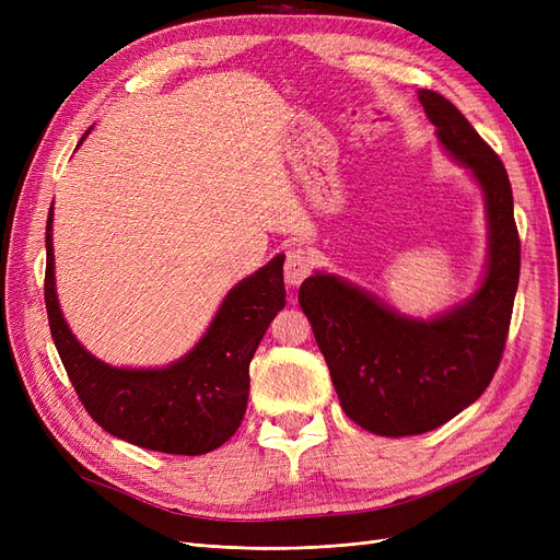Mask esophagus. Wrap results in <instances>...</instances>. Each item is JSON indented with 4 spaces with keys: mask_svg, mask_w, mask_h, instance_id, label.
<instances>
[{
    "mask_svg": "<svg viewBox=\"0 0 560 560\" xmlns=\"http://www.w3.org/2000/svg\"><path fill=\"white\" fill-rule=\"evenodd\" d=\"M313 270V259L308 257L306 249L294 247L287 252V259H284V282L287 284H301L311 276Z\"/></svg>",
    "mask_w": 560,
    "mask_h": 560,
    "instance_id": "34e87169",
    "label": "esophagus"
}]
</instances>
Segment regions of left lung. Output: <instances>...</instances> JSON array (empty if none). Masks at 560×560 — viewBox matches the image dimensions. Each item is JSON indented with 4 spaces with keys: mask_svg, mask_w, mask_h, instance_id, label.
<instances>
[{
    "mask_svg": "<svg viewBox=\"0 0 560 560\" xmlns=\"http://www.w3.org/2000/svg\"><path fill=\"white\" fill-rule=\"evenodd\" d=\"M418 97L439 142L486 194L490 252L477 294L420 322L336 276L315 273L299 290L346 416L381 436L430 432L483 395L502 360L521 273L514 196L500 156L444 95Z\"/></svg>",
    "mask_w": 560,
    "mask_h": 560,
    "instance_id": "1",
    "label": "left lung"
}]
</instances>
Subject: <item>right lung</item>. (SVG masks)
Segmentation results:
<instances>
[{"instance_id":"add662e5","label":"right lung","mask_w":560,"mask_h":560,"mask_svg":"<svg viewBox=\"0 0 560 560\" xmlns=\"http://www.w3.org/2000/svg\"><path fill=\"white\" fill-rule=\"evenodd\" d=\"M50 224L54 212L46 219L48 327L83 409L105 432L149 451L202 455L229 442L247 409L249 362L270 319L284 308L282 254L233 287L186 358L165 369H116L83 350L65 325Z\"/></svg>"}]
</instances>
